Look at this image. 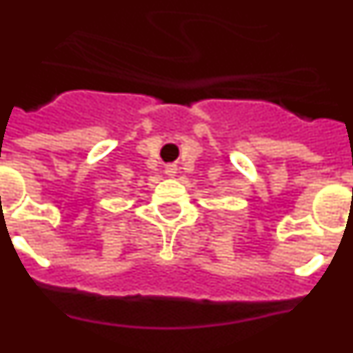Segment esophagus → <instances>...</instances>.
Wrapping results in <instances>:
<instances>
[{
  "label": "esophagus",
  "mask_w": 353,
  "mask_h": 353,
  "mask_svg": "<svg viewBox=\"0 0 353 353\" xmlns=\"http://www.w3.org/2000/svg\"><path fill=\"white\" fill-rule=\"evenodd\" d=\"M176 173H179V166H176V164H166L168 176H174Z\"/></svg>",
  "instance_id": "1"
}]
</instances>
